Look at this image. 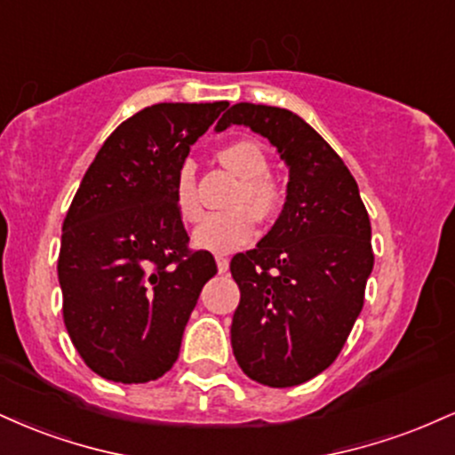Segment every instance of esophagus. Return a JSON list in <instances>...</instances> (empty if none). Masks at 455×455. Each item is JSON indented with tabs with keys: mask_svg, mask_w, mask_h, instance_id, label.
Instances as JSON below:
<instances>
[{
	"mask_svg": "<svg viewBox=\"0 0 455 455\" xmlns=\"http://www.w3.org/2000/svg\"><path fill=\"white\" fill-rule=\"evenodd\" d=\"M216 265H218V271H227L228 269V259L222 257V254H216Z\"/></svg>",
	"mask_w": 455,
	"mask_h": 455,
	"instance_id": "1",
	"label": "esophagus"
}]
</instances>
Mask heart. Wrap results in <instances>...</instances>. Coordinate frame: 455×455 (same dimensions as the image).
Returning <instances> with one entry per match:
<instances>
[{
	"instance_id": "b5f03b06",
	"label": "heart",
	"mask_w": 455,
	"mask_h": 455,
	"mask_svg": "<svg viewBox=\"0 0 455 455\" xmlns=\"http://www.w3.org/2000/svg\"><path fill=\"white\" fill-rule=\"evenodd\" d=\"M218 160L239 180H243L237 196H235V205H248L259 218L274 216V212L278 210V190L267 180L269 160L257 140H233L218 149ZM175 210L186 222H195L201 216L195 171L190 166H184L177 173ZM251 212L245 207H239L228 213L205 216L192 231V243L201 250H210V252H233V250L242 248L257 233V220Z\"/></svg>"
}]
</instances>
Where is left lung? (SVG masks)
I'll use <instances>...</instances> for the list:
<instances>
[{
  "instance_id": "left-lung-1",
  "label": "left lung",
  "mask_w": 455,
  "mask_h": 455,
  "mask_svg": "<svg viewBox=\"0 0 455 455\" xmlns=\"http://www.w3.org/2000/svg\"><path fill=\"white\" fill-rule=\"evenodd\" d=\"M233 124L267 139L289 169L278 220L257 248L231 260L242 293L233 355L257 383L293 387L333 363L362 312L372 228L351 171L299 115L239 102L216 132Z\"/></svg>"
}]
</instances>
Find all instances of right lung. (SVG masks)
I'll list each match as a JSON object with an SVG mask.
<instances>
[{
	"label": "right lung",
	"instance_id": "add662e5",
	"mask_svg": "<svg viewBox=\"0 0 455 455\" xmlns=\"http://www.w3.org/2000/svg\"><path fill=\"white\" fill-rule=\"evenodd\" d=\"M228 102H162L115 128L83 175L57 260L64 323L78 355L115 383L169 372L201 289L216 275L188 250L175 180Z\"/></svg>",
	"mask_w": 455,
	"mask_h": 455
}]
</instances>
